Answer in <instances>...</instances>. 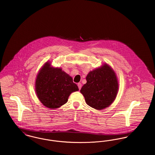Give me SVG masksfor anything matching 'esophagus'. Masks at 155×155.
Masks as SVG:
<instances>
[{
	"label": "esophagus",
	"mask_w": 155,
	"mask_h": 155,
	"mask_svg": "<svg viewBox=\"0 0 155 155\" xmlns=\"http://www.w3.org/2000/svg\"><path fill=\"white\" fill-rule=\"evenodd\" d=\"M78 87H79V89L81 90V83H78Z\"/></svg>",
	"instance_id": "esophagus-1"
}]
</instances>
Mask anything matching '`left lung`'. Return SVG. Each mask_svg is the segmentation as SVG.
Wrapping results in <instances>:
<instances>
[{
    "label": "left lung",
    "mask_w": 155,
    "mask_h": 155,
    "mask_svg": "<svg viewBox=\"0 0 155 155\" xmlns=\"http://www.w3.org/2000/svg\"><path fill=\"white\" fill-rule=\"evenodd\" d=\"M81 90L90 107L101 110L110 106L117 96L119 84L114 69L107 64L90 71Z\"/></svg>",
    "instance_id": "obj_1"
}]
</instances>
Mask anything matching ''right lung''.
Here are the masks:
<instances>
[{
  "label": "right lung",
  "instance_id": "add662e5",
  "mask_svg": "<svg viewBox=\"0 0 155 155\" xmlns=\"http://www.w3.org/2000/svg\"><path fill=\"white\" fill-rule=\"evenodd\" d=\"M36 95L41 103L56 109L67 103L70 94L79 90L73 79L62 68L51 66L49 61L41 67L35 82Z\"/></svg>",
  "mask_w": 155,
  "mask_h": 155
}]
</instances>
